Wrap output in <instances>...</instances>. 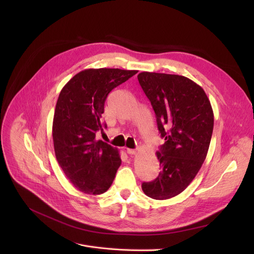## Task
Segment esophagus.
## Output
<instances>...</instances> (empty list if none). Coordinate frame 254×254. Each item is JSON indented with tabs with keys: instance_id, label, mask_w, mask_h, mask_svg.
<instances>
[{
	"instance_id": "obj_1",
	"label": "esophagus",
	"mask_w": 254,
	"mask_h": 254,
	"mask_svg": "<svg viewBox=\"0 0 254 254\" xmlns=\"http://www.w3.org/2000/svg\"><path fill=\"white\" fill-rule=\"evenodd\" d=\"M127 152L128 154L132 155V154H136V153H137V150H135V149H129V148H127Z\"/></svg>"
}]
</instances>
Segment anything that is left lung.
Masks as SVG:
<instances>
[{
  "label": "left lung",
  "instance_id": "obj_1",
  "mask_svg": "<svg viewBox=\"0 0 254 254\" xmlns=\"http://www.w3.org/2000/svg\"><path fill=\"white\" fill-rule=\"evenodd\" d=\"M138 80L166 140L156 153L159 175L151 182H144L142 190L151 198L168 199L188 188L201 169L209 149L214 114L204 89L188 77L142 72Z\"/></svg>",
  "mask_w": 254,
  "mask_h": 254
}]
</instances>
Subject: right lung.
<instances>
[{
    "instance_id": "right-lung-1",
    "label": "right lung",
    "mask_w": 254,
    "mask_h": 254,
    "mask_svg": "<svg viewBox=\"0 0 254 254\" xmlns=\"http://www.w3.org/2000/svg\"><path fill=\"white\" fill-rule=\"evenodd\" d=\"M138 71L86 69L63 87L52 124L57 161L75 188L87 194L109 190L122 165L117 148L96 139L109 92ZM106 127V126H105Z\"/></svg>"
}]
</instances>
